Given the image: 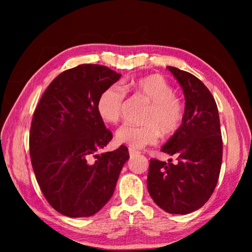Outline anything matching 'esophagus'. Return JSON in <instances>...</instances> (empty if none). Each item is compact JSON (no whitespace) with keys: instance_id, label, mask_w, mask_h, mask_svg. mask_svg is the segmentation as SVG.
Masks as SVG:
<instances>
[{"instance_id":"34e87169","label":"esophagus","mask_w":252,"mask_h":252,"mask_svg":"<svg viewBox=\"0 0 252 252\" xmlns=\"http://www.w3.org/2000/svg\"><path fill=\"white\" fill-rule=\"evenodd\" d=\"M129 154H130V157H134V156H136V155L140 154V152L135 151V149H133V148H129Z\"/></svg>"}]
</instances>
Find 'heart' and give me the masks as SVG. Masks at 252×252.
<instances>
[{
    "label": "heart",
    "instance_id": "b5f03b06",
    "mask_svg": "<svg viewBox=\"0 0 252 252\" xmlns=\"http://www.w3.org/2000/svg\"><path fill=\"white\" fill-rule=\"evenodd\" d=\"M126 93L149 101L144 117V126L130 123L122 125L116 132L119 144L140 149L156 144L161 133L172 135L178 131L184 119V105L174 96V90L163 77L157 73L130 79L118 85H110L100 93L97 110L101 119L117 123L122 116L126 104Z\"/></svg>",
    "mask_w": 252,
    "mask_h": 252
}]
</instances>
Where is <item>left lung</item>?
Segmentation results:
<instances>
[{
  "mask_svg": "<svg viewBox=\"0 0 252 252\" xmlns=\"http://www.w3.org/2000/svg\"><path fill=\"white\" fill-rule=\"evenodd\" d=\"M183 89L184 119L180 129L161 147L178 162L151 159L147 176L149 195L172 215H187L201 208L215 190L222 163L219 111L210 91L194 74L167 67Z\"/></svg>",
  "mask_w": 252,
  "mask_h": 252,
  "instance_id": "1",
  "label": "left lung"
}]
</instances>
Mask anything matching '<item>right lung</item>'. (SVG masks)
Returning a JSON list of instances; mask_svg holds the SVG:
<instances>
[{
	"mask_svg": "<svg viewBox=\"0 0 252 252\" xmlns=\"http://www.w3.org/2000/svg\"><path fill=\"white\" fill-rule=\"evenodd\" d=\"M121 74L84 63L53 80L31 121V163L50 205L70 218L91 217L109 201L127 147L97 154L112 138L98 114L97 100Z\"/></svg>",
	"mask_w": 252,
	"mask_h": 252,
	"instance_id": "obj_1",
	"label": "right lung"
}]
</instances>
